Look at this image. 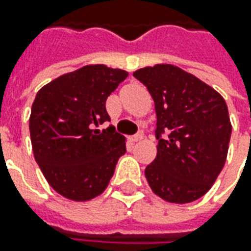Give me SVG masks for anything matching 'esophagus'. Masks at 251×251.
I'll list each match as a JSON object with an SVG mask.
<instances>
[{"mask_svg": "<svg viewBox=\"0 0 251 251\" xmlns=\"http://www.w3.org/2000/svg\"><path fill=\"white\" fill-rule=\"evenodd\" d=\"M144 138V134L142 132H138V134H135V135H131L128 137V141H130L131 144H135V142H138Z\"/></svg>", "mask_w": 251, "mask_h": 251, "instance_id": "1", "label": "esophagus"}]
</instances>
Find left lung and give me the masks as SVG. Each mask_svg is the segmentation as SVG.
Wrapping results in <instances>:
<instances>
[{
	"mask_svg": "<svg viewBox=\"0 0 251 251\" xmlns=\"http://www.w3.org/2000/svg\"><path fill=\"white\" fill-rule=\"evenodd\" d=\"M132 75L150 91L156 111L158 153L145 169L150 187L168 202L196 201L226 160L232 124L225 99L176 65L156 64Z\"/></svg>",
	"mask_w": 251,
	"mask_h": 251,
	"instance_id": "left-lung-1",
	"label": "left lung"
}]
</instances>
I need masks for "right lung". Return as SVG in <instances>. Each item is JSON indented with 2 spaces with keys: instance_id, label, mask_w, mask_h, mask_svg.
<instances>
[{
  "instance_id": "1",
  "label": "right lung",
  "mask_w": 251,
  "mask_h": 251,
  "mask_svg": "<svg viewBox=\"0 0 251 251\" xmlns=\"http://www.w3.org/2000/svg\"><path fill=\"white\" fill-rule=\"evenodd\" d=\"M127 76V71L103 64L85 65L37 92L29 119L34 159L63 197H98L126 153V138L114 127H96L110 120L106 99Z\"/></svg>"
}]
</instances>
